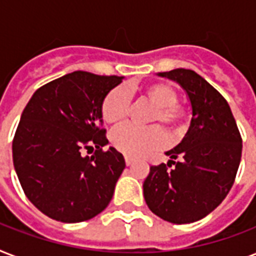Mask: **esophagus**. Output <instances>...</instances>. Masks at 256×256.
Wrapping results in <instances>:
<instances>
[{
  "mask_svg": "<svg viewBox=\"0 0 256 256\" xmlns=\"http://www.w3.org/2000/svg\"><path fill=\"white\" fill-rule=\"evenodd\" d=\"M124 162H126V164H128V166H130V164H132V162H134V160H132V156H124Z\"/></svg>",
  "mask_w": 256,
  "mask_h": 256,
  "instance_id": "1",
  "label": "esophagus"
}]
</instances>
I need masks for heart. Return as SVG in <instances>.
Here are the masks:
<instances>
[{
  "label": "heart",
  "instance_id": "heart-1",
  "mask_svg": "<svg viewBox=\"0 0 256 256\" xmlns=\"http://www.w3.org/2000/svg\"><path fill=\"white\" fill-rule=\"evenodd\" d=\"M142 96L156 108L152 114V122H160L166 128L178 132L186 122V110L178 104V92L166 82H152L142 88ZM132 108V96L128 88L116 86L104 96L100 112L104 122L116 124L128 118ZM112 142L116 150L130 156H140L160 150L168 142V136L160 126H136L126 124L112 132Z\"/></svg>",
  "mask_w": 256,
  "mask_h": 256
}]
</instances>
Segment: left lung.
Returning <instances> with one entry per match:
<instances>
[{
  "instance_id": "1",
  "label": "left lung",
  "mask_w": 256,
  "mask_h": 256,
  "mask_svg": "<svg viewBox=\"0 0 256 256\" xmlns=\"http://www.w3.org/2000/svg\"><path fill=\"white\" fill-rule=\"evenodd\" d=\"M188 94L192 118L186 136L152 166L144 182L148 208L164 220L183 224L204 218L226 198L242 156V136L224 96L190 69L160 73Z\"/></svg>"
}]
</instances>
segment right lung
<instances>
[{"label":"right lung","mask_w":256,"mask_h":256,"mask_svg":"<svg viewBox=\"0 0 256 256\" xmlns=\"http://www.w3.org/2000/svg\"><path fill=\"white\" fill-rule=\"evenodd\" d=\"M122 77L73 72L36 90L13 138L22 190L49 218L78 223L104 211L124 168L108 144L100 104ZM94 148L84 157L82 150Z\"/></svg>","instance_id":"add662e5"}]
</instances>
